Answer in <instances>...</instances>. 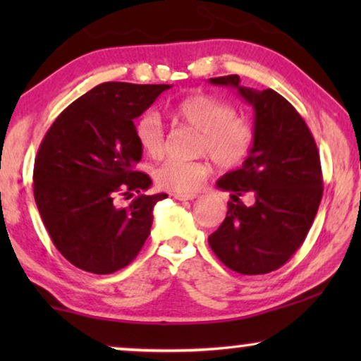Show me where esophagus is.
Segmentation results:
<instances>
[{
    "label": "esophagus",
    "instance_id": "1",
    "mask_svg": "<svg viewBox=\"0 0 361 361\" xmlns=\"http://www.w3.org/2000/svg\"><path fill=\"white\" fill-rule=\"evenodd\" d=\"M199 197V194H189V192H176L174 199L177 200H194Z\"/></svg>",
    "mask_w": 361,
    "mask_h": 361
}]
</instances>
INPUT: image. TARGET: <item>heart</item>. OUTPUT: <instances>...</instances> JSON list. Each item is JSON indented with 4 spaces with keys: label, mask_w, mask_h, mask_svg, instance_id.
Instances as JSON below:
<instances>
[{
    "label": "heart",
    "mask_w": 361,
    "mask_h": 361,
    "mask_svg": "<svg viewBox=\"0 0 361 361\" xmlns=\"http://www.w3.org/2000/svg\"><path fill=\"white\" fill-rule=\"evenodd\" d=\"M176 115L199 131L197 151L209 154L224 169L240 166L250 156L255 130L248 121L236 116L230 103L207 93H195L177 103ZM135 136L146 156L159 157L164 152V128L156 111H147L136 121ZM209 174V162L171 157L154 171V179L162 189L194 192Z\"/></svg>",
    "instance_id": "obj_1"
}]
</instances>
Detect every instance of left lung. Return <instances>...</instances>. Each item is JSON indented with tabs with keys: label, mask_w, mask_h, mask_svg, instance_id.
<instances>
[{
	"label": "left lung",
	"mask_w": 361,
	"mask_h": 361,
	"mask_svg": "<svg viewBox=\"0 0 361 361\" xmlns=\"http://www.w3.org/2000/svg\"><path fill=\"white\" fill-rule=\"evenodd\" d=\"M209 82L235 88L255 111L250 156L216 180L231 202L209 245L236 273H271L299 250L317 214L324 190L317 146L302 116L278 92L243 87L238 75ZM243 195L250 202L240 200Z\"/></svg>",
	"instance_id": "1"
}]
</instances>
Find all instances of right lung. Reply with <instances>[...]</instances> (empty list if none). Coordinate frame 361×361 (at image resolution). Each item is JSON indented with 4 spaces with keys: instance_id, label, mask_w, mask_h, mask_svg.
Returning <instances> with one entry per match:
<instances>
[{
    "instance_id": "1",
    "label": "right lung",
    "mask_w": 361,
    "mask_h": 361,
    "mask_svg": "<svg viewBox=\"0 0 361 361\" xmlns=\"http://www.w3.org/2000/svg\"><path fill=\"white\" fill-rule=\"evenodd\" d=\"M172 85L100 83L71 103L44 136L34 162V199L52 243L73 266L111 274L136 258L152 210L167 194L145 195L151 177L136 171L142 149L135 120ZM140 195L116 207L118 193Z\"/></svg>"
}]
</instances>
